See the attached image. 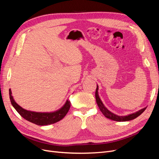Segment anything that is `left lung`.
Segmentation results:
<instances>
[{"instance_id":"obj_1","label":"left lung","mask_w":159,"mask_h":159,"mask_svg":"<svg viewBox=\"0 0 159 159\" xmlns=\"http://www.w3.org/2000/svg\"><path fill=\"white\" fill-rule=\"evenodd\" d=\"M98 86L97 85V88H96V91H95V99H96V102L98 103V107L99 108V109L101 110V111L102 112V113L105 115V117L108 119H110L111 120H113V121H131V120H133L134 119L137 118V117H139L141 113H143L145 110L146 109L147 107L143 108L141 110H139V111L134 113L133 114L129 115L127 116H118V115H115L113 113H112L111 112H110L109 110L107 109V108L105 107L103 103L101 101L99 95H98Z\"/></svg>"}]
</instances>
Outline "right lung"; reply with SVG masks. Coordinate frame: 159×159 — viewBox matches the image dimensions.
I'll return each instance as SVG.
<instances>
[{"label":"right lung","mask_w":159,"mask_h":159,"mask_svg":"<svg viewBox=\"0 0 159 159\" xmlns=\"http://www.w3.org/2000/svg\"><path fill=\"white\" fill-rule=\"evenodd\" d=\"M11 91L9 90V96H10L11 102L12 106L16 110V111L21 116L27 121L32 123H34L37 125H48L54 124L63 119L66 114L68 113L70 108L71 103L69 100H67L65 105L60 109L53 113H37L29 111L25 109L22 108L18 105L15 101L14 100L11 95Z\"/></svg>","instance_id":"1"}]
</instances>
